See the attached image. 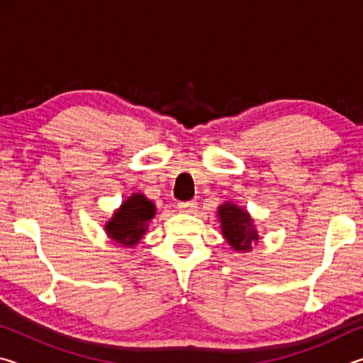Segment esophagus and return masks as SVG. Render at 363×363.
<instances>
[{"instance_id": "1", "label": "esophagus", "mask_w": 363, "mask_h": 363, "mask_svg": "<svg viewBox=\"0 0 363 363\" xmlns=\"http://www.w3.org/2000/svg\"><path fill=\"white\" fill-rule=\"evenodd\" d=\"M177 210L181 213H195L196 211V203L195 201H181V203H177Z\"/></svg>"}]
</instances>
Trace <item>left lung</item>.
Segmentation results:
<instances>
[{
  "instance_id": "8db88e82",
  "label": "left lung",
  "mask_w": 363,
  "mask_h": 363,
  "mask_svg": "<svg viewBox=\"0 0 363 363\" xmlns=\"http://www.w3.org/2000/svg\"><path fill=\"white\" fill-rule=\"evenodd\" d=\"M218 218L220 220V230L227 243L235 251H251L253 245L259 240L255 220L251 219L245 208L232 201H225L218 208Z\"/></svg>"
}]
</instances>
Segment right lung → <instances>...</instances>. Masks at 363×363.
Wrapping results in <instances>:
<instances>
[{
  "label": "right lung",
  "mask_w": 363,
  "mask_h": 363,
  "mask_svg": "<svg viewBox=\"0 0 363 363\" xmlns=\"http://www.w3.org/2000/svg\"><path fill=\"white\" fill-rule=\"evenodd\" d=\"M155 216V205L143 194H133L123 201L106 224L107 235L121 247H134Z\"/></svg>",
  "instance_id": "1"
}]
</instances>
